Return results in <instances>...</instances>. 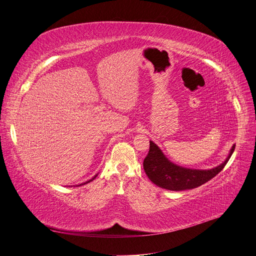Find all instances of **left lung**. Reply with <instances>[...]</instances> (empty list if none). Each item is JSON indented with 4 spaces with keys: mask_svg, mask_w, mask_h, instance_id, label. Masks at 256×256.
I'll list each match as a JSON object with an SVG mask.
<instances>
[{
    "mask_svg": "<svg viewBox=\"0 0 256 256\" xmlns=\"http://www.w3.org/2000/svg\"><path fill=\"white\" fill-rule=\"evenodd\" d=\"M234 147L236 145L232 146L226 162L220 166L211 170H192L176 166L170 162L156 144L150 141L149 152L143 162V168L148 178L162 188L175 192L192 190L208 182L222 171Z\"/></svg>",
    "mask_w": 256,
    "mask_h": 256,
    "instance_id": "obj_1",
    "label": "left lung"
}]
</instances>
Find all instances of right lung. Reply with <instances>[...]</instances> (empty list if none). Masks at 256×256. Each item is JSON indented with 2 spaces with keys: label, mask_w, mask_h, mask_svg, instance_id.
I'll list each match as a JSON object with an SVG mask.
<instances>
[{
  "label": "right lung",
  "mask_w": 256,
  "mask_h": 256,
  "mask_svg": "<svg viewBox=\"0 0 256 256\" xmlns=\"http://www.w3.org/2000/svg\"><path fill=\"white\" fill-rule=\"evenodd\" d=\"M96 176H94V178H92V180H90V181H88V182H90V181H92V180H94V178H96ZM88 182H86V183H88Z\"/></svg>",
  "instance_id": "1"
}]
</instances>
